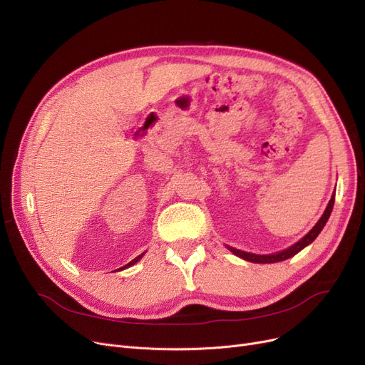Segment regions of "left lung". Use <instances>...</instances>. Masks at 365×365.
Returning <instances> with one entry per match:
<instances>
[{
    "label": "left lung",
    "instance_id": "obj_1",
    "mask_svg": "<svg viewBox=\"0 0 365 365\" xmlns=\"http://www.w3.org/2000/svg\"><path fill=\"white\" fill-rule=\"evenodd\" d=\"M334 199H335V195L331 196V200L328 202V207H327L325 212L322 214V217L319 218V222L314 225V227L307 233V235L301 238L298 242H295L292 247H289V249H286L283 252H279L275 255H253V253H247V252L232 249V247H229V250L232 253H235L238 257H242V259L249 260V262H255V264H274V262H282V260L292 257L297 253H299L304 249V247H307L309 244H312L320 233V230L324 229V226L327 225L328 218L331 215V211H332V207H334Z\"/></svg>",
    "mask_w": 365,
    "mask_h": 365
}]
</instances>
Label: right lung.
<instances>
[{"label": "right lung", "mask_w": 365, "mask_h": 365, "mask_svg": "<svg viewBox=\"0 0 365 365\" xmlns=\"http://www.w3.org/2000/svg\"><path fill=\"white\" fill-rule=\"evenodd\" d=\"M142 256H143V253H142V255H139V256H138L136 259H133L132 262H128V264H127L125 267H123V268H120V269H124V268H128V267H132V265H135V264H136V262H138V260H139V259H140Z\"/></svg>", "instance_id": "right-lung-1"}]
</instances>
